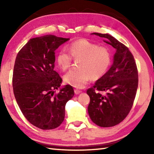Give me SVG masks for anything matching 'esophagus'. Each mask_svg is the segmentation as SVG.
Here are the masks:
<instances>
[{
    "label": "esophagus",
    "mask_w": 154,
    "mask_h": 154,
    "mask_svg": "<svg viewBox=\"0 0 154 154\" xmlns=\"http://www.w3.org/2000/svg\"><path fill=\"white\" fill-rule=\"evenodd\" d=\"M74 92H75V94H80L81 92H82V91L79 90H78V89H75L74 90Z\"/></svg>",
    "instance_id": "1"
}]
</instances>
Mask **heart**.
<instances>
[{"instance_id": "1", "label": "heart", "mask_w": 154, "mask_h": 154, "mask_svg": "<svg viewBox=\"0 0 154 154\" xmlns=\"http://www.w3.org/2000/svg\"><path fill=\"white\" fill-rule=\"evenodd\" d=\"M69 51L61 50L56 56L60 69L66 71L71 66L72 58H80L77 69H72L64 75L65 83L77 88H83L90 79H100L108 71L111 62L110 49L99 46L86 38H81L71 43Z\"/></svg>"}]
</instances>
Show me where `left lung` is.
Listing matches in <instances>:
<instances>
[{
    "mask_svg": "<svg viewBox=\"0 0 154 154\" xmlns=\"http://www.w3.org/2000/svg\"><path fill=\"white\" fill-rule=\"evenodd\" d=\"M92 35L105 38V42L116 52L109 71L87 90L90 98L88 113L98 126H114L126 118L133 105L139 81L137 64L128 48L113 36L97 32Z\"/></svg>",
    "mask_w": 154,
    "mask_h": 154,
    "instance_id": "obj_1",
    "label": "left lung"
}]
</instances>
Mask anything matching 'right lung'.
Segmentation results:
<instances>
[{
  "label": "right lung",
  "mask_w": 154,
  "mask_h": 154,
  "mask_svg": "<svg viewBox=\"0 0 154 154\" xmlns=\"http://www.w3.org/2000/svg\"><path fill=\"white\" fill-rule=\"evenodd\" d=\"M69 40L52 35L30 38L15 59L13 73L15 100L27 120L40 129L58 127L64 121L65 105L74 96L69 85L55 93L62 81L54 70L55 51Z\"/></svg>",
  "instance_id": "add662e5"
}]
</instances>
